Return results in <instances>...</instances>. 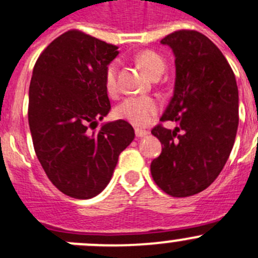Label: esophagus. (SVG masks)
I'll return each instance as SVG.
<instances>
[{"label":"esophagus","mask_w":258,"mask_h":258,"mask_svg":"<svg viewBox=\"0 0 258 258\" xmlns=\"http://www.w3.org/2000/svg\"><path fill=\"white\" fill-rule=\"evenodd\" d=\"M135 134H136L137 137H145L149 135V131H146V130H142V128H136L135 130Z\"/></svg>","instance_id":"obj_1"}]
</instances>
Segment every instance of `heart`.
I'll list each match as a JSON object with an SVG mask.
<instances>
[{
    "label": "heart",
    "instance_id": "b5f03b06",
    "mask_svg": "<svg viewBox=\"0 0 258 258\" xmlns=\"http://www.w3.org/2000/svg\"><path fill=\"white\" fill-rule=\"evenodd\" d=\"M137 62L151 78L160 77L166 68L165 59L152 50H144L136 56ZM118 64L117 61L109 62L104 73L106 88L109 94L118 91ZM159 112V102L152 97L131 96L117 106L116 113L119 118L126 119L135 126H147L151 123Z\"/></svg>",
    "mask_w": 258,
    "mask_h": 258
}]
</instances>
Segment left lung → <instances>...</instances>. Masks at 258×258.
Listing matches in <instances>:
<instances>
[{"mask_svg": "<svg viewBox=\"0 0 258 258\" xmlns=\"http://www.w3.org/2000/svg\"><path fill=\"white\" fill-rule=\"evenodd\" d=\"M161 44L175 55L174 96L151 134L162 151L152 160L157 186L176 198L194 196L209 186L228 160L238 128L236 77L221 50L194 30H179Z\"/></svg>", "mask_w": 258, "mask_h": 258, "instance_id": "1", "label": "left lung"}]
</instances>
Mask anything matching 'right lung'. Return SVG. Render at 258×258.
I'll use <instances>...</instances> for the list:
<instances>
[{"label": "right lung", "mask_w": 258, "mask_h": 258, "mask_svg": "<svg viewBox=\"0 0 258 258\" xmlns=\"http://www.w3.org/2000/svg\"><path fill=\"white\" fill-rule=\"evenodd\" d=\"M117 49L71 30L47 45L32 71L27 114L35 152L50 181L72 198L98 196L135 139L123 119L89 131L111 109L104 73Z\"/></svg>", "instance_id": "1"}]
</instances>
